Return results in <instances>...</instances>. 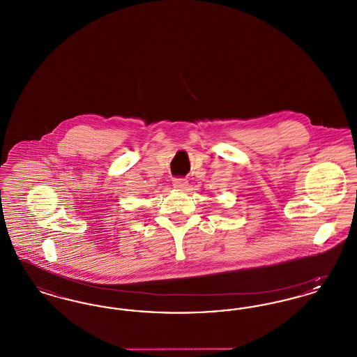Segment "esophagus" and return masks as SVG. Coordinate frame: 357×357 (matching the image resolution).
<instances>
[{
    "label": "esophagus",
    "instance_id": "1",
    "mask_svg": "<svg viewBox=\"0 0 357 357\" xmlns=\"http://www.w3.org/2000/svg\"><path fill=\"white\" fill-rule=\"evenodd\" d=\"M172 186L178 188V190H183V188H186L187 181L185 178H175L172 181Z\"/></svg>",
    "mask_w": 357,
    "mask_h": 357
}]
</instances>
